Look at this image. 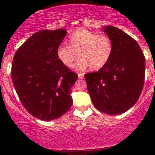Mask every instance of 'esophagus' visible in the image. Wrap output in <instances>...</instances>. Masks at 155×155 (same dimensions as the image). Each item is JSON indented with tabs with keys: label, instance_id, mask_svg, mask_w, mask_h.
<instances>
[{
	"label": "esophagus",
	"instance_id": "esophagus-1",
	"mask_svg": "<svg viewBox=\"0 0 155 155\" xmlns=\"http://www.w3.org/2000/svg\"><path fill=\"white\" fill-rule=\"evenodd\" d=\"M78 76H79V79H83L84 78V73H78Z\"/></svg>",
	"mask_w": 155,
	"mask_h": 155
}]
</instances>
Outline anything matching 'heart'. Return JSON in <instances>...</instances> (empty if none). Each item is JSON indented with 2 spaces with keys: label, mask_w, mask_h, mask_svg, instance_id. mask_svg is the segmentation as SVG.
Returning <instances> with one entry per match:
<instances>
[{
  "label": "heart",
  "mask_w": 155,
  "mask_h": 155,
  "mask_svg": "<svg viewBox=\"0 0 155 155\" xmlns=\"http://www.w3.org/2000/svg\"><path fill=\"white\" fill-rule=\"evenodd\" d=\"M69 46H60L56 54L59 60L68 68H73L80 54L76 68L82 70L90 67L98 70L108 63L113 51V44L107 35H100L85 29H80L70 37Z\"/></svg>",
  "instance_id": "b5f03b06"
}]
</instances>
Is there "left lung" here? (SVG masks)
I'll return each mask as SVG.
<instances>
[{
    "label": "left lung",
    "instance_id": "1",
    "mask_svg": "<svg viewBox=\"0 0 155 155\" xmlns=\"http://www.w3.org/2000/svg\"><path fill=\"white\" fill-rule=\"evenodd\" d=\"M113 51L108 63L98 71L85 74L94 106L109 115H119L137 103L145 82V56L140 45L125 32L104 27Z\"/></svg>",
    "mask_w": 155,
    "mask_h": 155
}]
</instances>
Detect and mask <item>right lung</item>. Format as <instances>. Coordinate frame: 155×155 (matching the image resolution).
<instances>
[{
	"label": "right lung",
	"mask_w": 155,
	"mask_h": 155,
	"mask_svg": "<svg viewBox=\"0 0 155 155\" xmlns=\"http://www.w3.org/2000/svg\"><path fill=\"white\" fill-rule=\"evenodd\" d=\"M66 30H41L15 52L11 77L20 101L31 115L43 121L60 118L73 104L71 87L78 75L58 58Z\"/></svg>",
	"instance_id": "obj_1"
}]
</instances>
